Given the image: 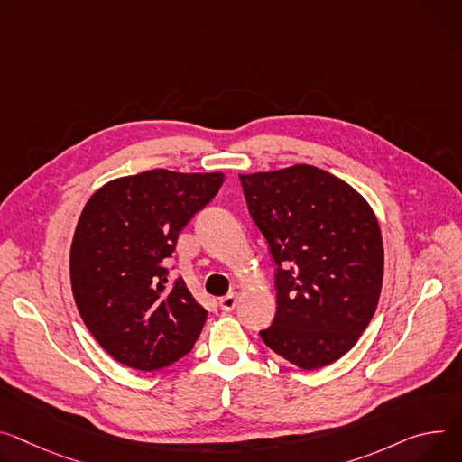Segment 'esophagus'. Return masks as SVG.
<instances>
[{
	"instance_id": "obj_1",
	"label": "esophagus",
	"mask_w": 462,
	"mask_h": 462,
	"mask_svg": "<svg viewBox=\"0 0 462 462\" xmlns=\"http://www.w3.org/2000/svg\"><path fill=\"white\" fill-rule=\"evenodd\" d=\"M237 299H239V295H237L236 291H234V292H228L226 297H223V299L219 300L221 310H223V311H232V310L236 308V304H237Z\"/></svg>"
}]
</instances>
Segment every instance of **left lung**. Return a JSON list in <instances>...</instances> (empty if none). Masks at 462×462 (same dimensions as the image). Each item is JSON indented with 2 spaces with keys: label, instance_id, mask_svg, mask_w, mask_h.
I'll use <instances>...</instances> for the list:
<instances>
[{
  "label": "left lung",
  "instance_id": "8db88e82",
  "mask_svg": "<svg viewBox=\"0 0 462 462\" xmlns=\"http://www.w3.org/2000/svg\"><path fill=\"white\" fill-rule=\"evenodd\" d=\"M276 269V317L263 343L304 370L343 357L372 320L383 239L370 204L315 165L239 175Z\"/></svg>",
  "mask_w": 462,
  "mask_h": 462
}]
</instances>
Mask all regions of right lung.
<instances>
[{
  "instance_id": "obj_1",
  "label": "right lung",
  "mask_w": 462,
  "mask_h": 462,
  "mask_svg": "<svg viewBox=\"0 0 462 462\" xmlns=\"http://www.w3.org/2000/svg\"><path fill=\"white\" fill-rule=\"evenodd\" d=\"M223 173L151 170L106 182L79 217L69 278L79 315L119 363L151 372L186 356L208 311L165 260L180 230L216 197Z\"/></svg>"
}]
</instances>
